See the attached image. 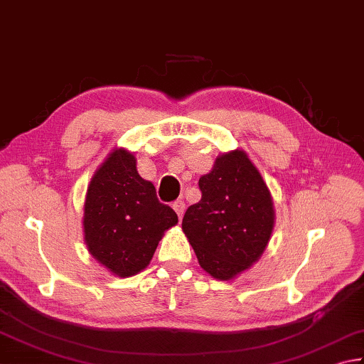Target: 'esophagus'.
Listing matches in <instances>:
<instances>
[{
    "label": "esophagus",
    "mask_w": 364,
    "mask_h": 364,
    "mask_svg": "<svg viewBox=\"0 0 364 364\" xmlns=\"http://www.w3.org/2000/svg\"><path fill=\"white\" fill-rule=\"evenodd\" d=\"M173 209L176 210V214L179 215V218H182V215H183V212H185V203L182 201V200H179V201H176L174 204H173Z\"/></svg>",
    "instance_id": "obj_1"
}]
</instances>
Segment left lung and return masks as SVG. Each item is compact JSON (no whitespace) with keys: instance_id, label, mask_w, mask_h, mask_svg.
Here are the masks:
<instances>
[{"instance_id":"1","label":"left lung","mask_w":364,"mask_h":364,"mask_svg":"<svg viewBox=\"0 0 364 364\" xmlns=\"http://www.w3.org/2000/svg\"><path fill=\"white\" fill-rule=\"evenodd\" d=\"M201 200L182 230L198 263L217 280H232L262 258L276 223L271 191L242 149L220 154L200 177Z\"/></svg>"}]
</instances>
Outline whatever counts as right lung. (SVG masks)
<instances>
[{
	"mask_svg": "<svg viewBox=\"0 0 364 364\" xmlns=\"http://www.w3.org/2000/svg\"><path fill=\"white\" fill-rule=\"evenodd\" d=\"M177 214L156 198L154 183L142 179L133 152L115 147L95 171L87 187L84 241L109 272L132 277L146 269L156 245Z\"/></svg>",
	"mask_w": 364,
	"mask_h": 364,
	"instance_id": "add662e5",
	"label": "right lung"
}]
</instances>
